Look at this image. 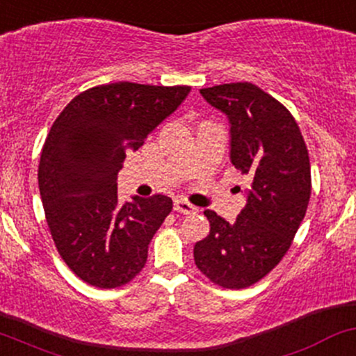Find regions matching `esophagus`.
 Masks as SVG:
<instances>
[{
  "label": "esophagus",
  "mask_w": 356,
  "mask_h": 356,
  "mask_svg": "<svg viewBox=\"0 0 356 356\" xmlns=\"http://www.w3.org/2000/svg\"><path fill=\"white\" fill-rule=\"evenodd\" d=\"M174 211H177V213H182V214H196L197 208L191 204V202L184 201V199H177V201L174 202Z\"/></svg>",
  "instance_id": "34e87169"
}]
</instances>
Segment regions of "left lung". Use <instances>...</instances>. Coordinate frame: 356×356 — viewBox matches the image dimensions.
I'll return each instance as SVG.
<instances>
[{"label":"left lung","instance_id":"obj_1","mask_svg":"<svg viewBox=\"0 0 356 356\" xmlns=\"http://www.w3.org/2000/svg\"><path fill=\"white\" fill-rule=\"evenodd\" d=\"M229 120V159L250 179L247 204L228 222L206 209L209 235L194 245V261L211 282L245 289L286 255L311 196L307 147L294 116L252 83L201 89Z\"/></svg>","mask_w":356,"mask_h":356}]
</instances>
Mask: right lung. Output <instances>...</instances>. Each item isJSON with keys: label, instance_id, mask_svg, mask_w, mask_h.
Instances as JSON below:
<instances>
[{"label": "right lung", "instance_id": "obj_1", "mask_svg": "<svg viewBox=\"0 0 356 356\" xmlns=\"http://www.w3.org/2000/svg\"><path fill=\"white\" fill-rule=\"evenodd\" d=\"M189 86L113 83L74 97L42 148L38 187L58 255L99 289H115L145 267L148 245L172 211L162 194L121 204L118 172L157 124L189 95Z\"/></svg>", "mask_w": 356, "mask_h": 356}]
</instances>
